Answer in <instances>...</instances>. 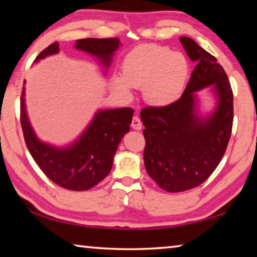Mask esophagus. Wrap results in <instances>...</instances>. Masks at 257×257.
Returning a JSON list of instances; mask_svg holds the SVG:
<instances>
[{
  "mask_svg": "<svg viewBox=\"0 0 257 257\" xmlns=\"http://www.w3.org/2000/svg\"><path fill=\"white\" fill-rule=\"evenodd\" d=\"M132 127L135 130H141L143 128V123H142V121H141V119L138 118V116H134V118H133Z\"/></svg>",
  "mask_w": 257,
  "mask_h": 257,
  "instance_id": "34e87169",
  "label": "esophagus"
}]
</instances>
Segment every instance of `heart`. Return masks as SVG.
<instances>
[{
	"label": "heart",
	"mask_w": 257,
	"mask_h": 257,
	"mask_svg": "<svg viewBox=\"0 0 257 257\" xmlns=\"http://www.w3.org/2000/svg\"><path fill=\"white\" fill-rule=\"evenodd\" d=\"M189 76V63L184 54L167 46L145 44L124 56L122 76H113L112 85L125 96L132 88H143L146 102L167 106L184 92Z\"/></svg>",
	"instance_id": "b5f03b06"
}]
</instances>
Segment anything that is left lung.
Here are the masks:
<instances>
[{"label":"left lung","mask_w":257,"mask_h":257,"mask_svg":"<svg viewBox=\"0 0 257 257\" xmlns=\"http://www.w3.org/2000/svg\"><path fill=\"white\" fill-rule=\"evenodd\" d=\"M180 42L197 62L184 94L170 105L141 111L146 171L169 193L195 188L212 175L227 150L233 121V95L222 66L191 38ZM207 86L216 106L201 113L196 93Z\"/></svg>","instance_id":"left-lung-1"}]
</instances>
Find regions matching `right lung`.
I'll return each mask as SVG.
<instances>
[{
	"label": "right lung",
	"instance_id": "obj_1",
	"mask_svg": "<svg viewBox=\"0 0 257 257\" xmlns=\"http://www.w3.org/2000/svg\"><path fill=\"white\" fill-rule=\"evenodd\" d=\"M120 45L118 37L84 38L76 41L75 49L95 56L106 73ZM59 51V43L55 42L42 51L34 63ZM133 115L130 107L98 110L75 142L58 147L42 142L35 134L26 110L25 86L21 94L20 121L29 153L49 179L69 190L90 189L110 173L118 145L130 130Z\"/></svg>",
	"mask_w": 257,
	"mask_h": 257
}]
</instances>
